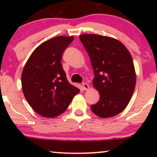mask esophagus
Here are the masks:
<instances>
[{"label":"esophagus","instance_id":"obj_1","mask_svg":"<svg viewBox=\"0 0 157 157\" xmlns=\"http://www.w3.org/2000/svg\"><path fill=\"white\" fill-rule=\"evenodd\" d=\"M82 89L84 90H88L89 89V86L87 83H86V82H83L82 83Z\"/></svg>","mask_w":157,"mask_h":157}]
</instances>
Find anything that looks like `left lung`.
Masks as SVG:
<instances>
[{
  "instance_id": "8db88e82",
  "label": "left lung",
  "mask_w": 157,
  "mask_h": 157,
  "mask_svg": "<svg viewBox=\"0 0 157 157\" xmlns=\"http://www.w3.org/2000/svg\"><path fill=\"white\" fill-rule=\"evenodd\" d=\"M80 40L89 54L94 72L93 86L100 100L91 105L94 113L108 118L121 113L130 102L136 86L132 57L118 40L84 34Z\"/></svg>"
}]
</instances>
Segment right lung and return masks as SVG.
Masks as SVG:
<instances>
[{
	"label": "right lung",
	"instance_id": "add662e5",
	"mask_svg": "<svg viewBox=\"0 0 157 157\" xmlns=\"http://www.w3.org/2000/svg\"><path fill=\"white\" fill-rule=\"evenodd\" d=\"M74 37L59 36L45 41L27 60L21 75L25 98L44 117L59 116L67 109L80 89L68 82L61 60Z\"/></svg>",
	"mask_w": 157,
	"mask_h": 157
}]
</instances>
